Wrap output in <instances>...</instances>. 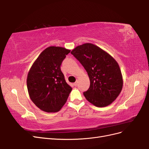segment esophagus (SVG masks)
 Wrapping results in <instances>:
<instances>
[{"instance_id": "34e87169", "label": "esophagus", "mask_w": 149, "mask_h": 149, "mask_svg": "<svg viewBox=\"0 0 149 149\" xmlns=\"http://www.w3.org/2000/svg\"><path fill=\"white\" fill-rule=\"evenodd\" d=\"M77 84H78V83H77V82H75V83H73V85H74V86H77Z\"/></svg>"}]
</instances>
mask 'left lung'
Returning <instances> with one entry per match:
<instances>
[{"label":"left lung","mask_w":149,"mask_h":149,"mask_svg":"<svg viewBox=\"0 0 149 149\" xmlns=\"http://www.w3.org/2000/svg\"><path fill=\"white\" fill-rule=\"evenodd\" d=\"M86 70L90 86L83 93L92 104L102 107L109 106L120 94L123 78L114 58L95 45L86 43L71 52Z\"/></svg>","instance_id":"left-lung-1"}]
</instances>
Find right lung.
Wrapping results in <instances>:
<instances>
[{"label":"right lung","instance_id":"add662e5","mask_svg":"<svg viewBox=\"0 0 149 149\" xmlns=\"http://www.w3.org/2000/svg\"><path fill=\"white\" fill-rule=\"evenodd\" d=\"M70 51L64 47H49L40 54L29 71L26 85L29 96L43 111H59L71 91L60 68Z\"/></svg>","mask_w":149,"mask_h":149}]
</instances>
